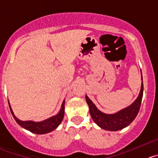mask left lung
<instances>
[{
    "label": "left lung",
    "instance_id": "1",
    "mask_svg": "<svg viewBox=\"0 0 158 158\" xmlns=\"http://www.w3.org/2000/svg\"><path fill=\"white\" fill-rule=\"evenodd\" d=\"M143 85L141 84V89L137 99L130 106L120 110L114 114H106L99 111L93 102L85 96L86 102L89 107V113L95 123L101 128L106 131H116L123 129L131 124L138 114L143 97Z\"/></svg>",
    "mask_w": 158,
    "mask_h": 158
}]
</instances>
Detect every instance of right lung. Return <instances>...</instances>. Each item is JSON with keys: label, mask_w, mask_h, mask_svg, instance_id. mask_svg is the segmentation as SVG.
Returning <instances> with one entry per match:
<instances>
[{"label": "right lung", "mask_w": 158, "mask_h": 158, "mask_svg": "<svg viewBox=\"0 0 158 158\" xmlns=\"http://www.w3.org/2000/svg\"><path fill=\"white\" fill-rule=\"evenodd\" d=\"M9 107H10V110L11 112L12 116H13L15 120H16V122L20 126H21L24 129L27 130V131H31V132L34 133V134H47V133H49L51 131H54L60 124L61 122L62 121L64 114H65V101L62 103V109H61L60 112L57 115L49 118V119H47V120H44L42 122L21 121V120H20L19 119H18L15 116L10 105H9Z\"/></svg>", "instance_id": "add662e5"}]
</instances>
